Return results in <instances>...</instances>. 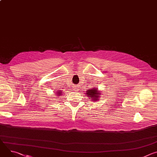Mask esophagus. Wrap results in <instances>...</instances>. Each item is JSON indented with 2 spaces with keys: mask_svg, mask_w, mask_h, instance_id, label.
I'll return each instance as SVG.
<instances>
[{
  "mask_svg": "<svg viewBox=\"0 0 157 157\" xmlns=\"http://www.w3.org/2000/svg\"><path fill=\"white\" fill-rule=\"evenodd\" d=\"M75 90H76V91H79V87H78V86H76V87H75Z\"/></svg>",
  "mask_w": 157,
  "mask_h": 157,
  "instance_id": "obj_1",
  "label": "esophagus"
}]
</instances>
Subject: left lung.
I'll return each mask as SVG.
<instances>
[{
    "label": "left lung",
    "instance_id": "obj_1",
    "mask_svg": "<svg viewBox=\"0 0 157 157\" xmlns=\"http://www.w3.org/2000/svg\"><path fill=\"white\" fill-rule=\"evenodd\" d=\"M86 92V95L89 98H91L90 99H92L91 101H97L99 99L98 98L101 96L100 93L99 92L98 89H97L95 87H94V88L92 87L91 89H89Z\"/></svg>",
    "mask_w": 157,
    "mask_h": 157
}]
</instances>
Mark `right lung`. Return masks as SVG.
I'll return each mask as SVG.
<instances>
[{
	"instance_id": "right-lung-1",
	"label": "right lung",
	"mask_w": 157,
	"mask_h": 157,
	"mask_svg": "<svg viewBox=\"0 0 157 157\" xmlns=\"http://www.w3.org/2000/svg\"><path fill=\"white\" fill-rule=\"evenodd\" d=\"M58 91V96L61 95V91L59 90V91Z\"/></svg>"
}]
</instances>
